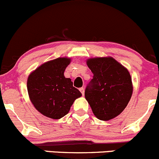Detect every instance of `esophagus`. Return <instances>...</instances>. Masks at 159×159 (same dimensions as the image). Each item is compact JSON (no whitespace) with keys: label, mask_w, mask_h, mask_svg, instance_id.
Returning <instances> with one entry per match:
<instances>
[{"label":"esophagus","mask_w":159,"mask_h":159,"mask_svg":"<svg viewBox=\"0 0 159 159\" xmlns=\"http://www.w3.org/2000/svg\"><path fill=\"white\" fill-rule=\"evenodd\" d=\"M80 91L81 92L82 95H84V89H83V87H82V88H80Z\"/></svg>","instance_id":"34e87169"}]
</instances>
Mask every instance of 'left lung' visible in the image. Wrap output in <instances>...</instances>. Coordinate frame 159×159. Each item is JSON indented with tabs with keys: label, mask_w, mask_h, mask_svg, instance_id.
Here are the masks:
<instances>
[{
	"label": "left lung",
	"mask_w": 159,
	"mask_h": 159,
	"mask_svg": "<svg viewBox=\"0 0 159 159\" xmlns=\"http://www.w3.org/2000/svg\"><path fill=\"white\" fill-rule=\"evenodd\" d=\"M93 79L85 90V98L97 119L108 121L125 109L132 95L129 70L112 57L86 60Z\"/></svg>",
	"instance_id": "8db88e82"
}]
</instances>
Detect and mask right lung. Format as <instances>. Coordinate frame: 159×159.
<instances>
[{
    "label": "right lung",
    "instance_id": "1",
    "mask_svg": "<svg viewBox=\"0 0 159 159\" xmlns=\"http://www.w3.org/2000/svg\"><path fill=\"white\" fill-rule=\"evenodd\" d=\"M71 62L70 57L50 60L31 72L27 78V92L31 102L42 115L53 119H61L70 111L81 93L73 86L64 71Z\"/></svg>",
    "mask_w": 159,
    "mask_h": 159
}]
</instances>
